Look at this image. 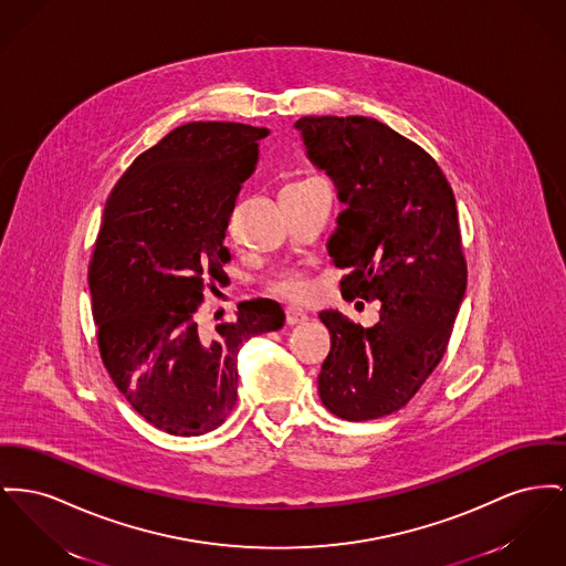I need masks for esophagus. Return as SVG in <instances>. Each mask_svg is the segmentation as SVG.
Instances as JSON below:
<instances>
[{
	"mask_svg": "<svg viewBox=\"0 0 566 566\" xmlns=\"http://www.w3.org/2000/svg\"><path fill=\"white\" fill-rule=\"evenodd\" d=\"M307 323V314L303 310H289L286 312V325L295 327V325H303Z\"/></svg>",
	"mask_w": 566,
	"mask_h": 566,
	"instance_id": "34e87169",
	"label": "esophagus"
}]
</instances>
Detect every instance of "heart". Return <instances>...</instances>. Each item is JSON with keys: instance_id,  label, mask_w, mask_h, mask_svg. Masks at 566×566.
<instances>
[{"instance_id": "obj_1", "label": "heart", "mask_w": 566, "mask_h": 566, "mask_svg": "<svg viewBox=\"0 0 566 566\" xmlns=\"http://www.w3.org/2000/svg\"><path fill=\"white\" fill-rule=\"evenodd\" d=\"M275 293L286 300H303L310 293V284L300 275H289L275 284Z\"/></svg>"}]
</instances>
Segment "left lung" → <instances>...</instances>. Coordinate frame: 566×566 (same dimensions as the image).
I'll use <instances>...</instances> for the list:
<instances>
[{
  "label": "left lung",
  "instance_id": "left-lung-1",
  "mask_svg": "<svg viewBox=\"0 0 566 566\" xmlns=\"http://www.w3.org/2000/svg\"><path fill=\"white\" fill-rule=\"evenodd\" d=\"M295 128L344 205L327 241L333 265L348 269L342 295L380 301L367 329L318 314L332 333L318 394L335 417L378 419L419 391L453 332L468 275L455 197L428 151L371 117H301Z\"/></svg>",
  "mask_w": 566,
  "mask_h": 566
}]
</instances>
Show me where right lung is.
<instances>
[{"label": "right lung", "mask_w": 566, "mask_h": 566, "mask_svg": "<svg viewBox=\"0 0 566 566\" xmlns=\"http://www.w3.org/2000/svg\"><path fill=\"white\" fill-rule=\"evenodd\" d=\"M266 128L192 122L134 160L106 200L90 265L104 367L134 410L172 436L224 423L237 401V355L277 332V301H241L237 318L200 327L207 282L227 277L224 233Z\"/></svg>", "instance_id": "obj_1"}]
</instances>
